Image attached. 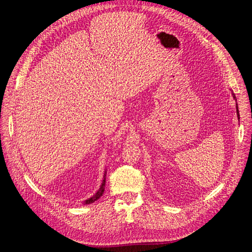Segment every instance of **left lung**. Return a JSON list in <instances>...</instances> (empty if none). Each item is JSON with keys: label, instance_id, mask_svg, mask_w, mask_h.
Instances as JSON below:
<instances>
[{"label": "left lung", "instance_id": "1", "mask_svg": "<svg viewBox=\"0 0 252 252\" xmlns=\"http://www.w3.org/2000/svg\"><path fill=\"white\" fill-rule=\"evenodd\" d=\"M232 96H233V98L234 99H236V97H235V94L232 93ZM236 114H237V118H238V120H239V112H238V105H237V103H236Z\"/></svg>", "mask_w": 252, "mask_h": 252}]
</instances>
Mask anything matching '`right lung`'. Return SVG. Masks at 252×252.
I'll return each mask as SVG.
<instances>
[{
    "mask_svg": "<svg viewBox=\"0 0 252 252\" xmlns=\"http://www.w3.org/2000/svg\"><path fill=\"white\" fill-rule=\"evenodd\" d=\"M105 173H106V169H104V173H103V177H102V183H101V185L99 187V189L92 197H90V198L86 199L85 201H83V204H91V203L96 201L100 196H102V194L104 192V187H105V176H106Z\"/></svg>",
    "mask_w": 252,
    "mask_h": 252,
    "instance_id": "add662e5",
    "label": "right lung"
}]
</instances>
